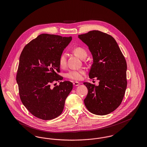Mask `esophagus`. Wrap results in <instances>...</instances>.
I'll list each match as a JSON object with an SVG mask.
<instances>
[{"mask_svg":"<svg viewBox=\"0 0 147 147\" xmlns=\"http://www.w3.org/2000/svg\"><path fill=\"white\" fill-rule=\"evenodd\" d=\"M73 85H74V86H78V85H80V83H78V82H73Z\"/></svg>","mask_w":147,"mask_h":147,"instance_id":"obj_1","label":"esophagus"}]
</instances>
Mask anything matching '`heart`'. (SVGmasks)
<instances>
[{"instance_id": "1", "label": "heart", "mask_w": 147, "mask_h": 147, "mask_svg": "<svg viewBox=\"0 0 147 147\" xmlns=\"http://www.w3.org/2000/svg\"><path fill=\"white\" fill-rule=\"evenodd\" d=\"M74 53L81 59L85 58L87 56V52L85 49L81 47H78L73 50ZM67 55L65 53H62L59 59V64L61 68H64L67 65ZM85 74V71L83 69H73L69 70L65 74V76L70 80L79 81L82 79Z\"/></svg>"}]
</instances>
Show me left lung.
<instances>
[{"mask_svg":"<svg viewBox=\"0 0 147 147\" xmlns=\"http://www.w3.org/2000/svg\"><path fill=\"white\" fill-rule=\"evenodd\" d=\"M93 57L90 79L96 77L99 85L85 82L88 92L84 104L90 112L106 115L121 105L127 88V63L117 43L110 35L98 30L78 35Z\"/></svg>","mask_w":147,"mask_h":147,"instance_id":"left-lung-1","label":"left lung"}]
</instances>
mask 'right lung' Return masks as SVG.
<instances>
[{
	"label": "right lung",
	"mask_w": 147,
	"mask_h": 147,
	"mask_svg": "<svg viewBox=\"0 0 147 147\" xmlns=\"http://www.w3.org/2000/svg\"><path fill=\"white\" fill-rule=\"evenodd\" d=\"M71 40V36L43 34L21 52L16 74L20 98L28 111L38 119L49 120L59 116L73 89L69 81L51 87L63 80L57 73H60L59 59Z\"/></svg>",
	"instance_id": "add662e5"
}]
</instances>
